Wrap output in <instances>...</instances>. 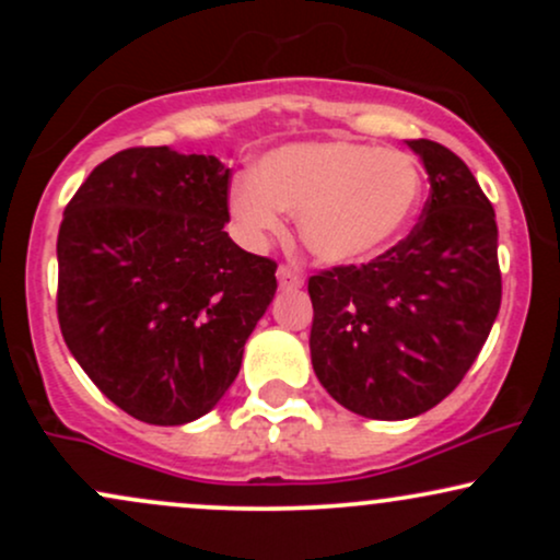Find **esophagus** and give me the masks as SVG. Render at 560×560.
Wrapping results in <instances>:
<instances>
[{
    "instance_id": "1",
    "label": "esophagus",
    "mask_w": 560,
    "mask_h": 560,
    "mask_svg": "<svg viewBox=\"0 0 560 560\" xmlns=\"http://www.w3.org/2000/svg\"><path fill=\"white\" fill-rule=\"evenodd\" d=\"M276 276H279V287L281 289H294V287L302 284V273L292 266H281L279 273H276Z\"/></svg>"
}]
</instances>
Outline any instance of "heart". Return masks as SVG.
Listing matches in <instances>:
<instances>
[{"label":"heart","instance_id":"b5f03b06","mask_svg":"<svg viewBox=\"0 0 560 560\" xmlns=\"http://www.w3.org/2000/svg\"><path fill=\"white\" fill-rule=\"evenodd\" d=\"M423 197L419 160L352 139L294 141L268 152L258 171L236 176L229 210L247 240L284 231L298 213L307 253L352 266L387 249L410 226Z\"/></svg>","mask_w":560,"mask_h":560}]
</instances>
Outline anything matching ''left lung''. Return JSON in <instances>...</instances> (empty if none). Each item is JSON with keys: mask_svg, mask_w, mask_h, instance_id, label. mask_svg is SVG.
<instances>
[{"mask_svg": "<svg viewBox=\"0 0 560 560\" xmlns=\"http://www.w3.org/2000/svg\"><path fill=\"white\" fill-rule=\"evenodd\" d=\"M429 173L413 231L363 266L311 276V361L352 413L402 421L460 384L500 311L498 223L490 199L447 147L410 139Z\"/></svg>", "mask_w": 560, "mask_h": 560, "instance_id": "8db88e82", "label": "left lung"}]
</instances>
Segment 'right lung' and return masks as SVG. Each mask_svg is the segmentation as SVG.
<instances>
[{
	"label": "right lung",
	"instance_id": "1",
	"mask_svg": "<svg viewBox=\"0 0 560 560\" xmlns=\"http://www.w3.org/2000/svg\"><path fill=\"white\" fill-rule=\"evenodd\" d=\"M213 155L133 147L89 173L57 234V318L68 350L133 419L178 427L234 384L276 294V262L229 223Z\"/></svg>",
	"mask_w": 560,
	"mask_h": 560
}]
</instances>
